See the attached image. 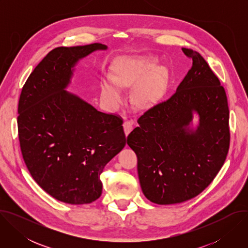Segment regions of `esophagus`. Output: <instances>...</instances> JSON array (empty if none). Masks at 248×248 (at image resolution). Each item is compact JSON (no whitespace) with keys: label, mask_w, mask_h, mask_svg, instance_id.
<instances>
[{"label":"esophagus","mask_w":248,"mask_h":248,"mask_svg":"<svg viewBox=\"0 0 248 248\" xmlns=\"http://www.w3.org/2000/svg\"><path fill=\"white\" fill-rule=\"evenodd\" d=\"M124 133L125 135H128V133L132 130L133 128V122L130 121V120H125L124 122Z\"/></svg>","instance_id":"34e87169"}]
</instances>
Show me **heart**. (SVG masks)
Wrapping results in <instances>:
<instances>
[{"instance_id": "b5f03b06", "label": "heart", "mask_w": 248, "mask_h": 248, "mask_svg": "<svg viewBox=\"0 0 248 248\" xmlns=\"http://www.w3.org/2000/svg\"><path fill=\"white\" fill-rule=\"evenodd\" d=\"M155 63L156 60L150 56L120 59L114 67L113 78L108 77L102 81V96L110 105L118 106L124 98L121 86L133 85L139 80L133 90L135 103L140 106L153 103L161 95L167 80V72L162 66H158L148 73Z\"/></svg>"}]
</instances>
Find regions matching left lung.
<instances>
[{"mask_svg":"<svg viewBox=\"0 0 248 248\" xmlns=\"http://www.w3.org/2000/svg\"><path fill=\"white\" fill-rule=\"evenodd\" d=\"M192 66L176 91L155 104L127 136L137 156L138 178L148 200L182 203L200 194L216 178L230 148V111L225 88L196 51L183 48ZM200 115L196 131L187 127Z\"/></svg>","mask_w":248,"mask_h":248,"instance_id":"obj_1","label":"left lung"}]
</instances>
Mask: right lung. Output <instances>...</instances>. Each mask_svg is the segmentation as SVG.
I'll list each match as a JSON object with an SVG mask.
<instances>
[{"mask_svg": "<svg viewBox=\"0 0 248 248\" xmlns=\"http://www.w3.org/2000/svg\"><path fill=\"white\" fill-rule=\"evenodd\" d=\"M107 46L58 47L24 83L18 101V139L38 186L64 203L87 204L102 194L100 174L125 145L123 119L97 111L64 90L77 62Z\"/></svg>", "mask_w": 248, "mask_h": 248, "instance_id": "obj_1", "label": "right lung"}]
</instances>
